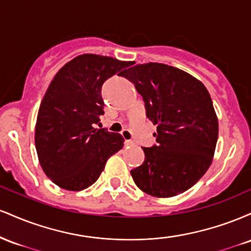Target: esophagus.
Listing matches in <instances>:
<instances>
[{
	"mask_svg": "<svg viewBox=\"0 0 251 251\" xmlns=\"http://www.w3.org/2000/svg\"><path fill=\"white\" fill-rule=\"evenodd\" d=\"M125 145L126 146H133L134 143L132 140H125Z\"/></svg>",
	"mask_w": 251,
	"mask_h": 251,
	"instance_id": "1",
	"label": "esophagus"
}]
</instances>
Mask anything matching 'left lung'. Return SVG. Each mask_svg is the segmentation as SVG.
<instances>
[{"label": "left lung", "mask_w": 251, "mask_h": 251, "mask_svg": "<svg viewBox=\"0 0 251 251\" xmlns=\"http://www.w3.org/2000/svg\"><path fill=\"white\" fill-rule=\"evenodd\" d=\"M145 102L157 125V145L143 148L145 160L131 170L135 185L154 197H174L194 186L212 162L218 122L208 89L185 72L150 62L122 74Z\"/></svg>", "instance_id": "8db88e82"}]
</instances>
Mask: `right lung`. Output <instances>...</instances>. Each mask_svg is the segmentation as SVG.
<instances>
[{
	"label": "right lung",
	"instance_id": "add662e5",
	"mask_svg": "<svg viewBox=\"0 0 251 251\" xmlns=\"http://www.w3.org/2000/svg\"><path fill=\"white\" fill-rule=\"evenodd\" d=\"M128 66L83 54L66 63L50 82L37 114L35 146L42 170L60 188L87 189L108 158L123 149L122 135L94 125L103 114V82Z\"/></svg>",
	"mask_w": 251,
	"mask_h": 251
}]
</instances>
